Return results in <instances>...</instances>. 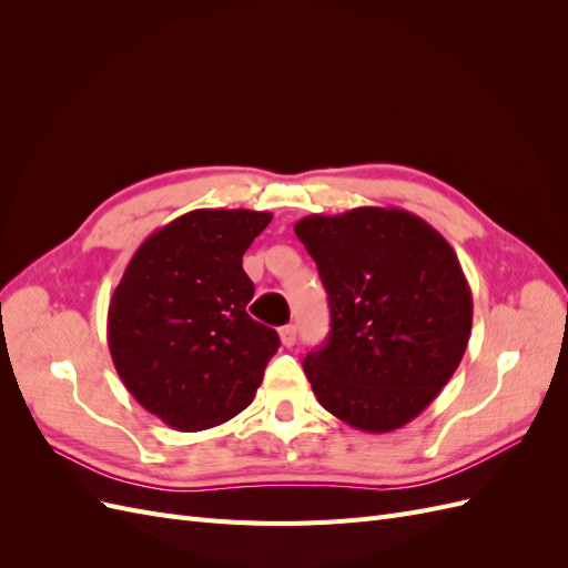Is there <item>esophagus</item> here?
<instances>
[{"mask_svg":"<svg viewBox=\"0 0 568 568\" xmlns=\"http://www.w3.org/2000/svg\"><path fill=\"white\" fill-rule=\"evenodd\" d=\"M280 338H282V343L286 348H291L296 343V326L294 324H286V326H282L280 329Z\"/></svg>","mask_w":568,"mask_h":568,"instance_id":"obj_1","label":"esophagus"}]
</instances>
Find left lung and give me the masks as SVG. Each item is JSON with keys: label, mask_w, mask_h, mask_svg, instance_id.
Returning a JSON list of instances; mask_svg holds the SVG:
<instances>
[{"label": "left lung", "mask_w": 568, "mask_h": 568, "mask_svg": "<svg viewBox=\"0 0 568 568\" xmlns=\"http://www.w3.org/2000/svg\"><path fill=\"white\" fill-rule=\"evenodd\" d=\"M296 236L329 296L332 329L303 359L320 405L359 432L388 434L432 405L471 336V288L426 220L363 205L307 215Z\"/></svg>", "instance_id": "8db88e82"}]
</instances>
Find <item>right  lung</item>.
<instances>
[{
    "mask_svg": "<svg viewBox=\"0 0 568 568\" xmlns=\"http://www.w3.org/2000/svg\"><path fill=\"white\" fill-rule=\"evenodd\" d=\"M270 213H184L134 251L109 305V351L125 388L178 432H203L255 398L280 336L251 320L242 257Z\"/></svg>",
    "mask_w": 568,
    "mask_h": 568,
    "instance_id": "obj_1",
    "label": "right lung"
}]
</instances>
